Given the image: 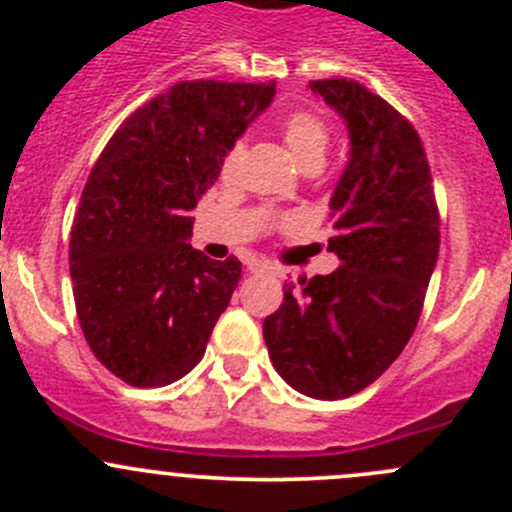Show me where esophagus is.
<instances>
[{
    "label": "esophagus",
    "instance_id": "esophagus-1",
    "mask_svg": "<svg viewBox=\"0 0 512 512\" xmlns=\"http://www.w3.org/2000/svg\"><path fill=\"white\" fill-rule=\"evenodd\" d=\"M247 270H250L252 275H260V272H272V265L265 260H250L247 262Z\"/></svg>",
    "mask_w": 512,
    "mask_h": 512
}]
</instances>
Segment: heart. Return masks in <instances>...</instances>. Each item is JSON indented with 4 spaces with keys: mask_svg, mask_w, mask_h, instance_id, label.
Here are the masks:
<instances>
[{
    "mask_svg": "<svg viewBox=\"0 0 512 512\" xmlns=\"http://www.w3.org/2000/svg\"><path fill=\"white\" fill-rule=\"evenodd\" d=\"M282 138L287 143V151L292 153L294 163L299 168L312 163H324V156H327L329 148V133L327 121H324L319 113L314 111H294L289 113L282 123ZM237 153L240 148H232L225 158V168H232V163L237 160Z\"/></svg>",
    "mask_w": 512,
    "mask_h": 512,
    "instance_id": "obj_1",
    "label": "heart"
}]
</instances>
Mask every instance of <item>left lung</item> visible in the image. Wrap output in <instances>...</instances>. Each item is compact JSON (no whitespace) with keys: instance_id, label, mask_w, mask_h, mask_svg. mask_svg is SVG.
<instances>
[{"instance_id":"left-lung-1","label":"left lung","mask_w":512,"mask_h":512,"mask_svg":"<svg viewBox=\"0 0 512 512\" xmlns=\"http://www.w3.org/2000/svg\"><path fill=\"white\" fill-rule=\"evenodd\" d=\"M342 116L349 160L329 200L332 275L294 287L262 334L277 374L312 399H347L404 352L438 260V210L421 138L356 81H309Z\"/></svg>"}]
</instances>
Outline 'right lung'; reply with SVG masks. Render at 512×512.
<instances>
[{
    "label": "right lung",
    "instance_id": "right-lung-1",
    "mask_svg": "<svg viewBox=\"0 0 512 512\" xmlns=\"http://www.w3.org/2000/svg\"><path fill=\"white\" fill-rule=\"evenodd\" d=\"M272 98V81H183L96 160L71 225V285L91 352L126 384H173L203 359L242 265L190 247V210Z\"/></svg>",
    "mask_w": 512,
    "mask_h": 512
}]
</instances>
